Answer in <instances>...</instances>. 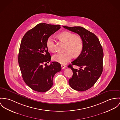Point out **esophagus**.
Masks as SVG:
<instances>
[{
  "label": "esophagus",
  "mask_w": 120,
  "mask_h": 120,
  "mask_svg": "<svg viewBox=\"0 0 120 120\" xmlns=\"http://www.w3.org/2000/svg\"><path fill=\"white\" fill-rule=\"evenodd\" d=\"M61 67H62V69H65L66 67V66L65 65H61Z\"/></svg>",
  "instance_id": "esophagus-1"
}]
</instances>
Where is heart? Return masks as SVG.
Here are the masks:
<instances>
[{"label": "heart", "mask_w": 120, "mask_h": 120, "mask_svg": "<svg viewBox=\"0 0 120 120\" xmlns=\"http://www.w3.org/2000/svg\"><path fill=\"white\" fill-rule=\"evenodd\" d=\"M59 40L66 44L64 53H57L53 56L54 61L61 64H66L73 58L79 55L83 50V41L82 38L68 31H64L58 36ZM48 49L54 52V41L52 37H48L46 42Z\"/></svg>", "instance_id": "1"}]
</instances>
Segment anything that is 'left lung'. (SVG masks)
<instances>
[{"instance_id": "obj_1", "label": "left lung", "mask_w": 120, "mask_h": 120, "mask_svg": "<svg viewBox=\"0 0 120 120\" xmlns=\"http://www.w3.org/2000/svg\"><path fill=\"white\" fill-rule=\"evenodd\" d=\"M63 27L75 32L82 38L83 50L79 56L68 68L73 75L68 80L70 87L74 90L84 91L91 88L98 80L103 71V51L99 40L94 33L81 26ZM73 65L79 67L77 70Z\"/></svg>"}]
</instances>
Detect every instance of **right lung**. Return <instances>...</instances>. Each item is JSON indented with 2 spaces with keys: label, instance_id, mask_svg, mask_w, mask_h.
<instances>
[{
  "label": "right lung",
  "instance_id": "1",
  "mask_svg": "<svg viewBox=\"0 0 120 120\" xmlns=\"http://www.w3.org/2000/svg\"><path fill=\"white\" fill-rule=\"evenodd\" d=\"M60 25L40 23L28 30L23 37L19 47L18 62L24 81L32 90L39 92L49 90L53 78L61 70L56 62L44 66L51 61L46 46L47 39L59 29Z\"/></svg>",
  "mask_w": 120,
  "mask_h": 120
}]
</instances>
